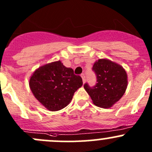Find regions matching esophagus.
<instances>
[{"label":"esophagus","mask_w":152,"mask_h":152,"mask_svg":"<svg viewBox=\"0 0 152 152\" xmlns=\"http://www.w3.org/2000/svg\"><path fill=\"white\" fill-rule=\"evenodd\" d=\"M81 76H82V81H83V83H85V74H84V73H82V74L81 75Z\"/></svg>","instance_id":"obj_1"}]
</instances>
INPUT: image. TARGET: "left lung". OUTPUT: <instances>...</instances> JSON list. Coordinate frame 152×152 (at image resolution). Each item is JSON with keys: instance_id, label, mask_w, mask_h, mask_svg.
<instances>
[{"instance_id": "1", "label": "left lung", "mask_w": 152, "mask_h": 152, "mask_svg": "<svg viewBox=\"0 0 152 152\" xmlns=\"http://www.w3.org/2000/svg\"><path fill=\"white\" fill-rule=\"evenodd\" d=\"M97 78L94 87L85 84L84 88L95 105L109 108L118 102L127 87V74L118 64L107 59L96 61L93 67Z\"/></svg>"}]
</instances>
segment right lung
Instances as JSON below:
<instances>
[{"label":"right lung","mask_w":152,"mask_h":152,"mask_svg":"<svg viewBox=\"0 0 152 152\" xmlns=\"http://www.w3.org/2000/svg\"><path fill=\"white\" fill-rule=\"evenodd\" d=\"M76 76L61 61L50 62L34 72L29 86L34 97L50 111H58L69 104L75 92L82 86Z\"/></svg>","instance_id":"add662e5"}]
</instances>
